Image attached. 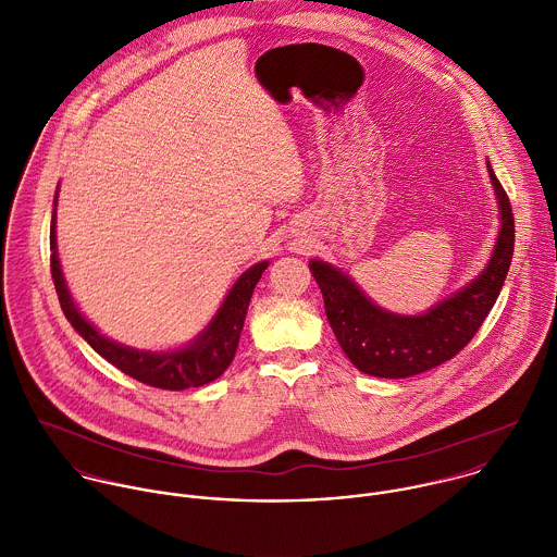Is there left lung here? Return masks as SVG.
I'll list each match as a JSON object with an SVG mask.
<instances>
[{"mask_svg": "<svg viewBox=\"0 0 557 557\" xmlns=\"http://www.w3.org/2000/svg\"><path fill=\"white\" fill-rule=\"evenodd\" d=\"M488 175L499 203V234L484 271L467 286L421 314H397L371 301L334 264L312 258L310 271L323 293L325 314L351 364L373 377L401 380L425 373L469 345L495 306L515 253L510 199L491 162Z\"/></svg>", "mask_w": 557, "mask_h": 557, "instance_id": "obj_1", "label": "left lung"}]
</instances>
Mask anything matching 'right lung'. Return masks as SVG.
<instances>
[{
    "instance_id": "right-lung-1",
    "label": "right lung",
    "mask_w": 557,
    "mask_h": 557,
    "mask_svg": "<svg viewBox=\"0 0 557 557\" xmlns=\"http://www.w3.org/2000/svg\"><path fill=\"white\" fill-rule=\"evenodd\" d=\"M55 206H58V188L53 197L51 227H49V249H51V277L60 299V308L73 330L110 364H114L125 375L156 386L164 391H186L210 384L232 364L234 354L238 349L240 332L245 325L247 308L253 295L258 280L269 267L267 260L249 267L230 288L223 304L208 321V325L186 345L166 349V351H149L121 345L108 336H103L77 308L73 301L66 280L62 275L58 243H55Z\"/></svg>"
}]
</instances>
